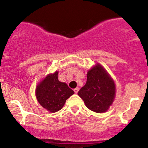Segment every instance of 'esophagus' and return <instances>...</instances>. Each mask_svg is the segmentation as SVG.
Instances as JSON below:
<instances>
[{
	"label": "esophagus",
	"mask_w": 148,
	"mask_h": 148,
	"mask_svg": "<svg viewBox=\"0 0 148 148\" xmlns=\"http://www.w3.org/2000/svg\"><path fill=\"white\" fill-rule=\"evenodd\" d=\"M74 92H75V93H77L78 92H79V88H74Z\"/></svg>",
	"instance_id": "obj_1"
}]
</instances>
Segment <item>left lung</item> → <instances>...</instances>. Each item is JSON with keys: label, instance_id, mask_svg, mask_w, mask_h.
<instances>
[{"label": "left lung", "instance_id": "left-lung-1", "mask_svg": "<svg viewBox=\"0 0 148 148\" xmlns=\"http://www.w3.org/2000/svg\"><path fill=\"white\" fill-rule=\"evenodd\" d=\"M78 95L90 110L104 113L114 101L115 83L106 69L97 64L88 72L86 84Z\"/></svg>", "mask_w": 148, "mask_h": 148}]
</instances>
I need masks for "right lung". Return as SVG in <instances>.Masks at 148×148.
<instances>
[{"label":"right lung","instance_id":"obj_1","mask_svg":"<svg viewBox=\"0 0 148 148\" xmlns=\"http://www.w3.org/2000/svg\"><path fill=\"white\" fill-rule=\"evenodd\" d=\"M58 72L49 74L37 86L35 95L40 105L51 113L60 111L66 100L74 93L65 83L58 80Z\"/></svg>","mask_w":148,"mask_h":148}]
</instances>
